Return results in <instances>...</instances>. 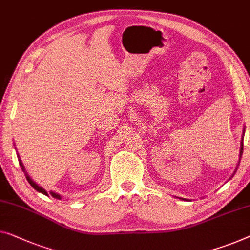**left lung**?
Returning a JSON list of instances; mask_svg holds the SVG:
<instances>
[{
    "instance_id": "obj_1",
    "label": "left lung",
    "mask_w": 250,
    "mask_h": 250,
    "mask_svg": "<svg viewBox=\"0 0 250 250\" xmlns=\"http://www.w3.org/2000/svg\"><path fill=\"white\" fill-rule=\"evenodd\" d=\"M241 152H243V144H241V150H240V155H241Z\"/></svg>"
}]
</instances>
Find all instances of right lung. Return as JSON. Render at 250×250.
I'll return each mask as SVG.
<instances>
[{
  "mask_svg": "<svg viewBox=\"0 0 250 250\" xmlns=\"http://www.w3.org/2000/svg\"><path fill=\"white\" fill-rule=\"evenodd\" d=\"M20 166L22 167V169H23V170H24V167H23V165H22V163H21V161H20ZM27 180H28V182H29V183H30V185H31L33 188H35V189H37V191H38V192H40V193H42V194H44V195H48V193H47L46 191H44V189H43L42 188H40V186H38V185H37V184L35 183V182H33V181L31 180V178H30V177L28 176V175H27ZM50 195H51V196H53V197H55V199H57V200H61V195H58V194H57V193L50 192Z\"/></svg>",
  "mask_w": 250,
  "mask_h": 250,
  "instance_id": "add662e5",
  "label": "right lung"
}]
</instances>
